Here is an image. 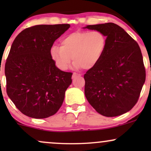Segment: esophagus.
Returning a JSON list of instances; mask_svg holds the SVG:
<instances>
[{
  "label": "esophagus",
  "instance_id": "esophagus-1",
  "mask_svg": "<svg viewBox=\"0 0 151 151\" xmlns=\"http://www.w3.org/2000/svg\"><path fill=\"white\" fill-rule=\"evenodd\" d=\"M80 76H81V74L74 72L73 74H72V78H73V79H74V78H75V77H80Z\"/></svg>",
  "mask_w": 151,
  "mask_h": 151
}]
</instances>
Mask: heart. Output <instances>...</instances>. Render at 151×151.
<instances>
[{"instance_id":"obj_1","label":"heart","mask_w":151,"mask_h":151,"mask_svg":"<svg viewBox=\"0 0 151 151\" xmlns=\"http://www.w3.org/2000/svg\"><path fill=\"white\" fill-rule=\"evenodd\" d=\"M106 45V36L101 31H77L62 38L61 47L52 46L50 55L62 71L68 69L72 59L75 68L90 70L101 61Z\"/></svg>"}]
</instances>
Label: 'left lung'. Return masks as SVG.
<instances>
[{
    "label": "left lung",
    "mask_w": 151,
    "mask_h": 151,
    "mask_svg": "<svg viewBox=\"0 0 151 151\" xmlns=\"http://www.w3.org/2000/svg\"><path fill=\"white\" fill-rule=\"evenodd\" d=\"M84 28L101 31L107 38L101 61L84 76L86 99L104 116L122 115L137 103L145 81L140 47L122 27L113 22Z\"/></svg>",
    "instance_id": "1"
}]
</instances>
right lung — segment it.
<instances>
[{
  "label": "right lung",
  "instance_id": "right-lung-1",
  "mask_svg": "<svg viewBox=\"0 0 151 151\" xmlns=\"http://www.w3.org/2000/svg\"><path fill=\"white\" fill-rule=\"evenodd\" d=\"M69 24L38 25L23 30L12 44L5 66L8 96L22 114L45 119L58 112L71 72L59 70L50 55L53 43Z\"/></svg>",
  "mask_w": 151,
  "mask_h": 151
}]
</instances>
